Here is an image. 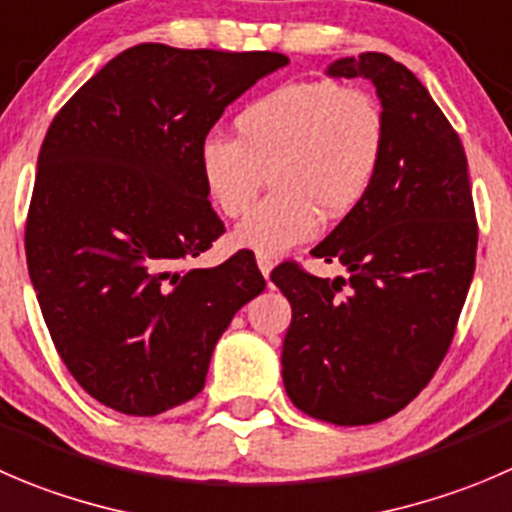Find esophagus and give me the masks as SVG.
<instances>
[{"label":"esophagus","mask_w":512,"mask_h":512,"mask_svg":"<svg viewBox=\"0 0 512 512\" xmlns=\"http://www.w3.org/2000/svg\"><path fill=\"white\" fill-rule=\"evenodd\" d=\"M257 267H260V272L265 275V280H270V272L272 267H275V262H272V257L267 255H257Z\"/></svg>","instance_id":"1"}]
</instances>
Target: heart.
I'll use <instances>...</instances> for the list:
<instances>
[{"instance_id": "obj_1", "label": "heart", "mask_w": 512, "mask_h": 512, "mask_svg": "<svg viewBox=\"0 0 512 512\" xmlns=\"http://www.w3.org/2000/svg\"><path fill=\"white\" fill-rule=\"evenodd\" d=\"M235 130L237 140L200 142L197 170L225 217L245 215L272 172L275 195L232 232L237 247L267 257L315 237L320 215L342 220L357 210L385 157L382 109L335 82L280 84L237 112Z\"/></svg>"}]
</instances>
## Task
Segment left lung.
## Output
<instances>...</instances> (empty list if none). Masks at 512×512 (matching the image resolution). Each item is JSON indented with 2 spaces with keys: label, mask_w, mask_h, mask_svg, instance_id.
Here are the masks:
<instances>
[{
  "label": "left lung",
  "mask_w": 512,
  "mask_h": 512,
  "mask_svg": "<svg viewBox=\"0 0 512 512\" xmlns=\"http://www.w3.org/2000/svg\"><path fill=\"white\" fill-rule=\"evenodd\" d=\"M330 77H365L385 117V157L365 200L312 250L350 277L277 267L292 305L282 382L292 403L332 425L400 413L443 362L478 250L468 160L458 132L405 64L342 57Z\"/></svg>",
  "instance_id": "obj_1"
}]
</instances>
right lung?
I'll return each instance as SVG.
<instances>
[{
    "label": "right lung",
    "instance_id": "1",
    "mask_svg": "<svg viewBox=\"0 0 512 512\" xmlns=\"http://www.w3.org/2000/svg\"><path fill=\"white\" fill-rule=\"evenodd\" d=\"M287 62L137 44L49 124L24 230L29 280L62 362L107 408L152 418L195 398L222 332L265 290L247 250L182 265L225 232L197 170L200 142Z\"/></svg>",
    "mask_w": 512,
    "mask_h": 512
}]
</instances>
